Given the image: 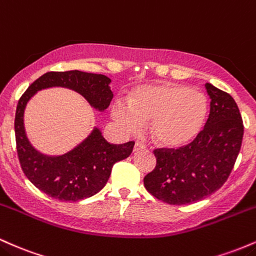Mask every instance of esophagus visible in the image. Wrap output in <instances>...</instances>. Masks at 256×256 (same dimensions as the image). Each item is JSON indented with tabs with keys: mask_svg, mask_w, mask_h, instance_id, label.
<instances>
[{
	"mask_svg": "<svg viewBox=\"0 0 256 256\" xmlns=\"http://www.w3.org/2000/svg\"><path fill=\"white\" fill-rule=\"evenodd\" d=\"M145 148H146V145L142 142H136V145H134V152L140 151V150H145Z\"/></svg>",
	"mask_w": 256,
	"mask_h": 256,
	"instance_id": "obj_1",
	"label": "esophagus"
}]
</instances>
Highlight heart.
I'll return each instance as SVG.
<instances>
[{
  "mask_svg": "<svg viewBox=\"0 0 256 256\" xmlns=\"http://www.w3.org/2000/svg\"><path fill=\"white\" fill-rule=\"evenodd\" d=\"M208 102L200 92L179 84L144 86L129 98V106L117 102L112 117L124 130L136 133L151 122V136L164 146L191 142L204 123Z\"/></svg>",
  "mask_w": 256,
  "mask_h": 256,
  "instance_id": "heart-1",
  "label": "heart"
}]
</instances>
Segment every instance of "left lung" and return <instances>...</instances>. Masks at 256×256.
Instances as JSON below:
<instances>
[{
  "mask_svg": "<svg viewBox=\"0 0 256 256\" xmlns=\"http://www.w3.org/2000/svg\"><path fill=\"white\" fill-rule=\"evenodd\" d=\"M210 111L204 128L179 148H154L156 166L144 178L154 197L182 206L210 196L234 169L243 139V120L234 98L206 83Z\"/></svg>",
  "mask_w": 256,
  "mask_h": 256,
  "instance_id": "1",
  "label": "left lung"
}]
</instances>
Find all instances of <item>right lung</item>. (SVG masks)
I'll use <instances>...</instances> for the list:
<instances>
[{
  "mask_svg": "<svg viewBox=\"0 0 256 256\" xmlns=\"http://www.w3.org/2000/svg\"><path fill=\"white\" fill-rule=\"evenodd\" d=\"M110 82L104 74L78 70L50 71L31 83L20 96L14 120L16 152L22 172L40 191L65 202L93 196L106 185L114 163L132 154L134 142L110 144L96 128L72 151L62 156H44L31 146L25 134L22 117L30 98L44 88L65 87L84 96L96 110L104 111L114 96Z\"/></svg>",
  "mask_w": 256,
  "mask_h": 256,
  "instance_id": "1",
  "label": "right lung"
}]
</instances>
